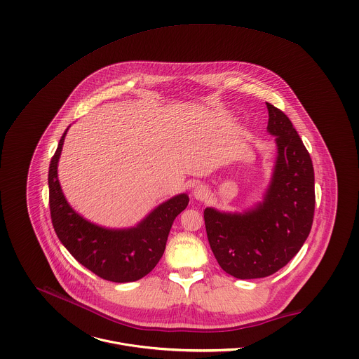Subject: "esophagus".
Masks as SVG:
<instances>
[{"label": "esophagus", "instance_id": "obj_1", "mask_svg": "<svg viewBox=\"0 0 359 359\" xmlns=\"http://www.w3.org/2000/svg\"><path fill=\"white\" fill-rule=\"evenodd\" d=\"M208 195H210V192H208V188L205 185H198L194 189V196L198 201H205L208 198Z\"/></svg>", "mask_w": 359, "mask_h": 359}]
</instances>
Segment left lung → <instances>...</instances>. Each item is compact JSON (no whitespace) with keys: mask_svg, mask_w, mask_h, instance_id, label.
<instances>
[{"mask_svg":"<svg viewBox=\"0 0 359 359\" xmlns=\"http://www.w3.org/2000/svg\"><path fill=\"white\" fill-rule=\"evenodd\" d=\"M266 107L278 157L264 202L245 214L205 210L214 257L238 279L265 278L285 266L304 245L313 221V167L307 148L289 117L271 103Z\"/></svg>","mask_w":359,"mask_h":359,"instance_id":"left-lung-1","label":"left lung"}]
</instances>
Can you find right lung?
Here are the masks:
<instances>
[{"label":"right lung","mask_w":359,"mask_h":359,"mask_svg":"<svg viewBox=\"0 0 359 359\" xmlns=\"http://www.w3.org/2000/svg\"><path fill=\"white\" fill-rule=\"evenodd\" d=\"M66 133L48 171L52 225L59 241L81 265L102 279L124 283L144 278L163 256L171 225L187 208L189 198L184 194L167 201L131 229L111 231L88 222L66 202L57 181V160Z\"/></svg>","instance_id":"add662e5"}]
</instances>
